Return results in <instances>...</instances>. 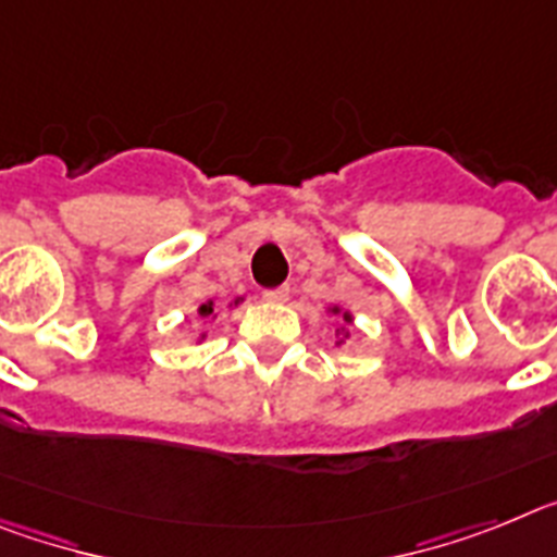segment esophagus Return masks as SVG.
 Masks as SVG:
<instances>
[{
	"instance_id": "obj_1",
	"label": "esophagus",
	"mask_w": 557,
	"mask_h": 557,
	"mask_svg": "<svg viewBox=\"0 0 557 557\" xmlns=\"http://www.w3.org/2000/svg\"><path fill=\"white\" fill-rule=\"evenodd\" d=\"M263 299L265 302H285V299H288V288H285V285H280V288H269V292H263Z\"/></svg>"
}]
</instances>
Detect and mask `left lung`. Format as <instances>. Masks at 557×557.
Segmentation results:
<instances>
[{"instance_id": "left-lung-1", "label": "left lung", "mask_w": 557, "mask_h": 557, "mask_svg": "<svg viewBox=\"0 0 557 557\" xmlns=\"http://www.w3.org/2000/svg\"><path fill=\"white\" fill-rule=\"evenodd\" d=\"M325 311L331 313V317L342 319V322H338V327H336V347H342V345H345V342H347V338H350L352 313L345 311V308H342V306H327Z\"/></svg>"}]
</instances>
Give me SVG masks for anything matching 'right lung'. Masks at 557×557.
Here are the masks:
<instances>
[{"mask_svg": "<svg viewBox=\"0 0 557 557\" xmlns=\"http://www.w3.org/2000/svg\"><path fill=\"white\" fill-rule=\"evenodd\" d=\"M240 302H244V297H235L230 302V308H238ZM196 317L198 319H210V317H215V299H207V302H201V306L196 308ZM207 338V333H198V342H205Z\"/></svg>", "mask_w": 557, "mask_h": 557, "instance_id": "add662e5", "label": "right lung"}]
</instances>
